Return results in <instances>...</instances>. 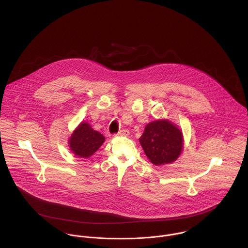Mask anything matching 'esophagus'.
Instances as JSON below:
<instances>
[{"instance_id": "34e87169", "label": "esophagus", "mask_w": 248, "mask_h": 248, "mask_svg": "<svg viewBox=\"0 0 248 248\" xmlns=\"http://www.w3.org/2000/svg\"><path fill=\"white\" fill-rule=\"evenodd\" d=\"M129 131L128 130H121L116 136H118V137H127V136H129Z\"/></svg>"}]
</instances>
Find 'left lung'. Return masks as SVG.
I'll list each match as a JSON object with an SVG mask.
<instances>
[{
  "label": "left lung",
  "mask_w": 248,
  "mask_h": 248,
  "mask_svg": "<svg viewBox=\"0 0 248 248\" xmlns=\"http://www.w3.org/2000/svg\"><path fill=\"white\" fill-rule=\"evenodd\" d=\"M140 142L147 157L156 166L177 160L183 147L181 131L166 119L149 123Z\"/></svg>",
  "instance_id": "left-lung-1"
}]
</instances>
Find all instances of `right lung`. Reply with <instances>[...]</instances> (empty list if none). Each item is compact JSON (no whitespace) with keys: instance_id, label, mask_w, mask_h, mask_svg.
I'll use <instances>...</instances> for the list:
<instances>
[{"instance_id":"add662e5","label":"right lung","mask_w":248,"mask_h":248,"mask_svg":"<svg viewBox=\"0 0 248 248\" xmlns=\"http://www.w3.org/2000/svg\"><path fill=\"white\" fill-rule=\"evenodd\" d=\"M105 141L102 134L94 131L87 122H82L72 133L69 146L78 157H90Z\"/></svg>"}]
</instances>
